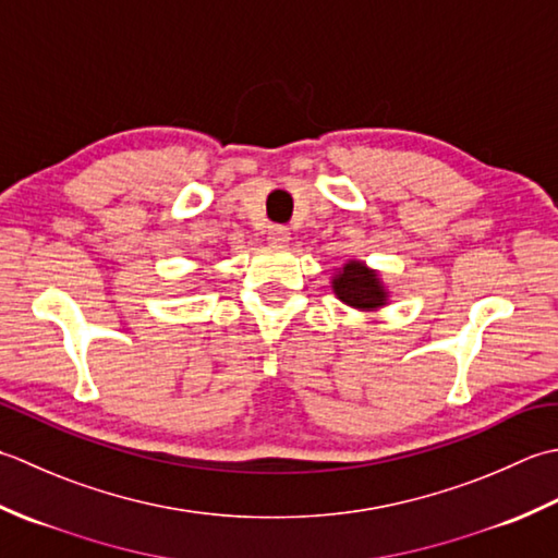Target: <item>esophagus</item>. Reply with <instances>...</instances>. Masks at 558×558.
<instances>
[{
    "label": "esophagus",
    "mask_w": 558,
    "mask_h": 558,
    "mask_svg": "<svg viewBox=\"0 0 558 558\" xmlns=\"http://www.w3.org/2000/svg\"><path fill=\"white\" fill-rule=\"evenodd\" d=\"M267 241H269L271 245L283 247V245H289V241H291V233H289V229H283V226H269V231H267Z\"/></svg>",
    "instance_id": "obj_1"
}]
</instances>
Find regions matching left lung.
I'll return each mask as SVG.
<instances>
[{
	"label": "left lung",
	"mask_w": 558,
	"mask_h": 558,
	"mask_svg": "<svg viewBox=\"0 0 558 558\" xmlns=\"http://www.w3.org/2000/svg\"><path fill=\"white\" fill-rule=\"evenodd\" d=\"M332 291L342 303L356 311H378L388 305L390 291L378 275V269H371L361 259H349V263L335 271Z\"/></svg>",
	"instance_id": "8db88e82"
}]
</instances>
